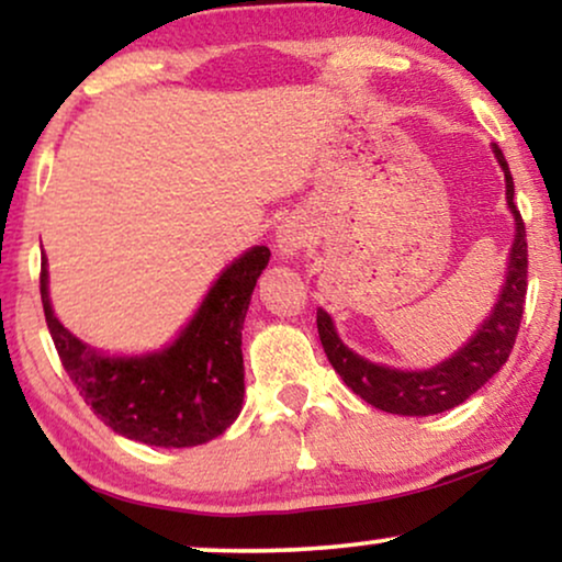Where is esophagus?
I'll use <instances>...</instances> for the list:
<instances>
[{
    "instance_id": "esophagus-1",
    "label": "esophagus",
    "mask_w": 562,
    "mask_h": 562,
    "mask_svg": "<svg viewBox=\"0 0 562 562\" xmlns=\"http://www.w3.org/2000/svg\"><path fill=\"white\" fill-rule=\"evenodd\" d=\"M305 238H308V231H305L301 223H295V220H288V223H282L280 231H277V251H280L282 257H293V254L303 248Z\"/></svg>"
}]
</instances>
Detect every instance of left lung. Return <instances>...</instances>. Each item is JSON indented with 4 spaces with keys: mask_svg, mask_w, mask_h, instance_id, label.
Wrapping results in <instances>:
<instances>
[{
    "mask_svg": "<svg viewBox=\"0 0 562 562\" xmlns=\"http://www.w3.org/2000/svg\"><path fill=\"white\" fill-rule=\"evenodd\" d=\"M493 153L501 162L503 173H506V199L516 220V238L514 248H510L508 277L501 301L495 303V311L482 324V329L453 358L430 368V371H394V368L368 363V360L339 342L331 316L322 308L316 311L318 337H322L324 352L331 368L342 375V381L360 400L373 404V407L392 412V415H438V412H446L470 400L482 383L501 371L510 350H514L524 303H527V228H524L521 212L514 204V179H510L508 162L503 158L498 145H493Z\"/></svg>",
    "mask_w": 562,
    "mask_h": 562,
    "instance_id": "1",
    "label": "left lung"
}]
</instances>
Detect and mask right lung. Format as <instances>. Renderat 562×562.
I'll use <instances>...</instances> for the list:
<instances>
[{
    "label": "right lung",
    "instance_id": "obj_1",
    "mask_svg": "<svg viewBox=\"0 0 562 562\" xmlns=\"http://www.w3.org/2000/svg\"><path fill=\"white\" fill-rule=\"evenodd\" d=\"M269 248L257 246L220 274L181 337L145 358H103L72 337L48 303L46 257L41 303L64 371L85 404L119 436L187 449L225 432L244 402L240 329Z\"/></svg>",
    "mask_w": 562,
    "mask_h": 562
}]
</instances>
